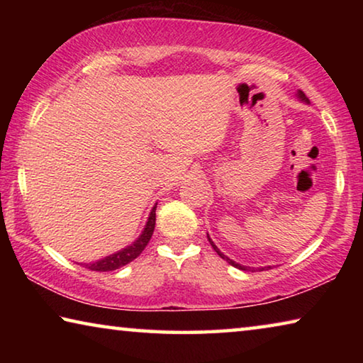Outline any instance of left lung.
Listing matches in <instances>:
<instances>
[{"label": "left lung", "instance_id": "obj_1", "mask_svg": "<svg viewBox=\"0 0 363 363\" xmlns=\"http://www.w3.org/2000/svg\"><path fill=\"white\" fill-rule=\"evenodd\" d=\"M298 97H299V99L301 101H303V102H309V101H307V97L304 96V93H303V91H298V94H296ZM206 235H208V233H206ZM208 242H210L211 243V247L214 248V251H216V253L220 256V257H223V259L224 261H227V262H229L230 264V266H233V267H237V269H240V270H247V272H256V270H264V267H257V269H255V267H248V266H242V264H238V262H235V261H232L230 259V257H227L224 253H220V250L216 247V245H214V242L211 240V238H210V235H208Z\"/></svg>", "mask_w": 363, "mask_h": 363}]
</instances>
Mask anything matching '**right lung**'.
Instances as JSON below:
<instances>
[{
  "label": "right lung",
  "instance_id": "1",
  "mask_svg": "<svg viewBox=\"0 0 363 363\" xmlns=\"http://www.w3.org/2000/svg\"><path fill=\"white\" fill-rule=\"evenodd\" d=\"M155 210H157V203L153 205L152 211L149 214V219L144 225V230L140 232V235L134 240L131 245L121 248L120 251H116L113 255H108L106 257H101L99 261H93V262H84L82 266L89 270H96V272H110V270H116L126 264H130L131 261L136 259V257L143 253L144 248L147 247V243L150 242L153 229H155Z\"/></svg>",
  "mask_w": 363,
  "mask_h": 363
}]
</instances>
